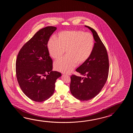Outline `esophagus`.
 <instances>
[{"mask_svg": "<svg viewBox=\"0 0 133 133\" xmlns=\"http://www.w3.org/2000/svg\"><path fill=\"white\" fill-rule=\"evenodd\" d=\"M64 75H67V74H65H65H64Z\"/></svg>", "mask_w": 133, "mask_h": 133, "instance_id": "1", "label": "esophagus"}]
</instances>
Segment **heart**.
I'll use <instances>...</instances> for the list:
<instances>
[{"label":"heart","mask_w":133,"mask_h":133,"mask_svg":"<svg viewBox=\"0 0 133 133\" xmlns=\"http://www.w3.org/2000/svg\"><path fill=\"white\" fill-rule=\"evenodd\" d=\"M95 39L90 33L82 30L60 32L57 38L52 37L48 40V48L51 57L57 59L66 52V56L54 63L55 70L68 73L76 66L88 60L93 52Z\"/></svg>","instance_id":"heart-1"}]
</instances>
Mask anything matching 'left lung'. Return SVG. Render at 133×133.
<instances>
[{
  "label": "left lung",
  "mask_w": 133,
  "mask_h": 133,
  "mask_svg": "<svg viewBox=\"0 0 133 133\" xmlns=\"http://www.w3.org/2000/svg\"><path fill=\"white\" fill-rule=\"evenodd\" d=\"M92 32L95 41L93 52L89 59L76 71L84 77L72 75L70 90L76 99L91 100L102 90L108 79L109 60L105 45L93 28L85 25Z\"/></svg>",
  "instance_id": "obj_1"
}]
</instances>
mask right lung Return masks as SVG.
<instances>
[{
  "instance_id": "obj_1",
  "label": "right lung",
  "mask_w": 133,
  "mask_h": 133,
  "mask_svg": "<svg viewBox=\"0 0 133 133\" xmlns=\"http://www.w3.org/2000/svg\"><path fill=\"white\" fill-rule=\"evenodd\" d=\"M57 28L49 26L37 31L23 46L16 61L17 81L23 93L36 102L44 101L55 91V83L61 74L53 71L48 43Z\"/></svg>"
}]
</instances>
